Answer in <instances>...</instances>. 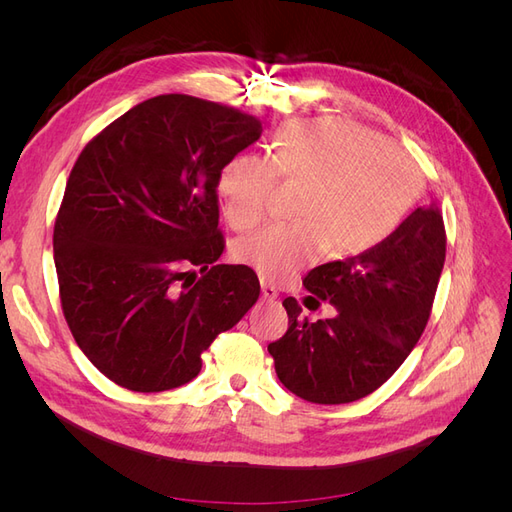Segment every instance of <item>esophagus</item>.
Returning <instances> with one entry per match:
<instances>
[{
  "mask_svg": "<svg viewBox=\"0 0 512 512\" xmlns=\"http://www.w3.org/2000/svg\"><path fill=\"white\" fill-rule=\"evenodd\" d=\"M260 290H262V297H265L267 301H275V299H277V288H275L273 284L262 280V282H260Z\"/></svg>",
  "mask_w": 512,
  "mask_h": 512,
  "instance_id": "34e87169",
  "label": "esophagus"
}]
</instances>
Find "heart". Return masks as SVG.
Segmentation results:
<instances>
[{
    "instance_id": "1",
    "label": "heart",
    "mask_w": 512,
    "mask_h": 512,
    "mask_svg": "<svg viewBox=\"0 0 512 512\" xmlns=\"http://www.w3.org/2000/svg\"><path fill=\"white\" fill-rule=\"evenodd\" d=\"M280 179L305 185L299 222L271 224L232 247L265 280L284 282L327 254L359 256L389 239L421 194V173L404 149L342 117L290 121L271 158L239 156L220 173L218 192L232 228L267 218Z\"/></svg>"
}]
</instances>
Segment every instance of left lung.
Returning <instances> with one entry per match:
<instances>
[{
    "instance_id": "1",
    "label": "left lung",
    "mask_w": 512,
    "mask_h": 512,
    "mask_svg": "<svg viewBox=\"0 0 512 512\" xmlns=\"http://www.w3.org/2000/svg\"><path fill=\"white\" fill-rule=\"evenodd\" d=\"M444 258L442 211L431 203L374 250L309 271L305 288L337 316L309 322L297 299H284L288 331L269 344L277 378L312 404H350L380 389L427 327Z\"/></svg>"
}]
</instances>
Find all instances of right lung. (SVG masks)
<instances>
[{"mask_svg": "<svg viewBox=\"0 0 512 512\" xmlns=\"http://www.w3.org/2000/svg\"><path fill=\"white\" fill-rule=\"evenodd\" d=\"M260 132L239 108L164 94L108 123L76 158L53 230L61 312L123 389L190 382L200 354L258 301L254 269L218 265V181Z\"/></svg>", "mask_w": 512, "mask_h": 512, "instance_id": "obj_1", "label": "right lung"}]
</instances>
